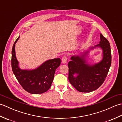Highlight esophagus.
<instances>
[{
    "label": "esophagus",
    "mask_w": 122,
    "mask_h": 122,
    "mask_svg": "<svg viewBox=\"0 0 122 122\" xmlns=\"http://www.w3.org/2000/svg\"><path fill=\"white\" fill-rule=\"evenodd\" d=\"M67 62V57L66 56H64L62 58V62L63 63H66Z\"/></svg>",
    "instance_id": "esophagus-1"
}]
</instances>
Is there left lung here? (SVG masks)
Here are the masks:
<instances>
[{"label":"left lung","instance_id":"8db88e82","mask_svg":"<svg viewBox=\"0 0 122 122\" xmlns=\"http://www.w3.org/2000/svg\"><path fill=\"white\" fill-rule=\"evenodd\" d=\"M100 43L93 47L101 48L103 51L102 59L93 65L87 63L86 57L89 50L80 56H73L68 63L69 80L70 83L79 92H91L101 86L107 76L111 65V46L108 41L100 34Z\"/></svg>","mask_w":122,"mask_h":122}]
</instances>
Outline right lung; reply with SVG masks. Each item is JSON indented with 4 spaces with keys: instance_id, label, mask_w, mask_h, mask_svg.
Returning <instances> with one entry per match:
<instances>
[{
    "instance_id": "1",
    "label": "right lung",
    "mask_w": 122,
    "mask_h": 122,
    "mask_svg": "<svg viewBox=\"0 0 122 122\" xmlns=\"http://www.w3.org/2000/svg\"><path fill=\"white\" fill-rule=\"evenodd\" d=\"M15 40L12 49L11 66L13 73L24 89L31 94H41L50 89L54 79L56 70L61 63V59L49 60L37 68L33 70H22L15 56Z\"/></svg>"
}]
</instances>
